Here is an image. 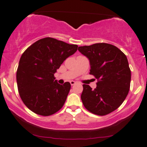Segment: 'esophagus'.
Instances as JSON below:
<instances>
[{
	"mask_svg": "<svg viewBox=\"0 0 147 147\" xmlns=\"http://www.w3.org/2000/svg\"><path fill=\"white\" fill-rule=\"evenodd\" d=\"M69 83H70V84H71V85H75V84H76V82H75V81H70V82H69Z\"/></svg>",
	"mask_w": 147,
	"mask_h": 147,
	"instance_id": "esophagus-1",
	"label": "esophagus"
}]
</instances>
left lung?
Segmentation results:
<instances>
[{
  "label": "left lung",
  "mask_w": 147,
  "mask_h": 147,
  "mask_svg": "<svg viewBox=\"0 0 147 147\" xmlns=\"http://www.w3.org/2000/svg\"><path fill=\"white\" fill-rule=\"evenodd\" d=\"M78 50L89 58V74L98 80L94 89L83 84V105L95 115L111 113L125 101L130 87L131 71L126 55L116 46L106 43L80 46Z\"/></svg>",
  "instance_id": "1"
}]
</instances>
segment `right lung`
Returning <instances> with one entry per match:
<instances>
[{"label": "right lung", "mask_w": 147, "mask_h": 147, "mask_svg": "<svg viewBox=\"0 0 147 147\" xmlns=\"http://www.w3.org/2000/svg\"><path fill=\"white\" fill-rule=\"evenodd\" d=\"M78 47L46 37L34 43L22 53L17 69V84L21 99L29 110L49 116L61 109L71 85L68 82L58 84L54 74Z\"/></svg>", "instance_id": "add662e5"}]
</instances>
